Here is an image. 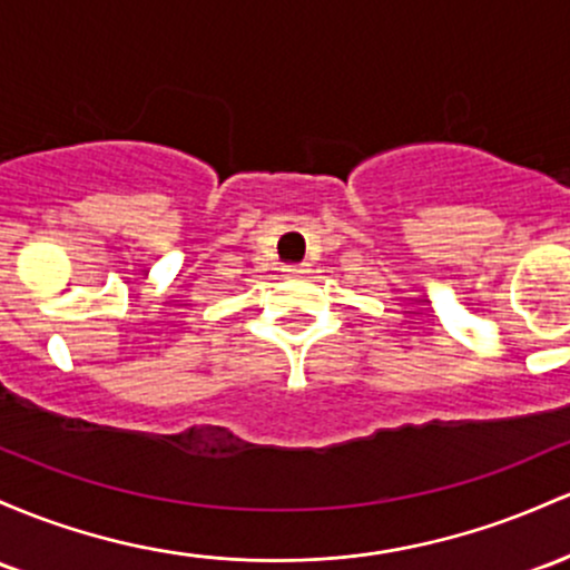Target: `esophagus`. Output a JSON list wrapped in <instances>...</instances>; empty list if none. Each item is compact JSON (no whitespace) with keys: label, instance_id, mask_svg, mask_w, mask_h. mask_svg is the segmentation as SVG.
<instances>
[{"label":"esophagus","instance_id":"1","mask_svg":"<svg viewBox=\"0 0 570 570\" xmlns=\"http://www.w3.org/2000/svg\"><path fill=\"white\" fill-rule=\"evenodd\" d=\"M286 273H308V267H305V265H289V267H286Z\"/></svg>","mask_w":570,"mask_h":570}]
</instances>
